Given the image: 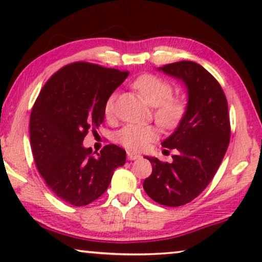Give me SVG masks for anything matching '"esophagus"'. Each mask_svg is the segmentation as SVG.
Here are the masks:
<instances>
[{
  "label": "esophagus",
  "mask_w": 262,
  "mask_h": 262,
  "mask_svg": "<svg viewBox=\"0 0 262 262\" xmlns=\"http://www.w3.org/2000/svg\"><path fill=\"white\" fill-rule=\"evenodd\" d=\"M139 157H141V156H139L138 154L127 151V159H128V160H131V161H132V160H137V159H139Z\"/></svg>",
  "instance_id": "obj_1"
}]
</instances>
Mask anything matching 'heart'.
Returning <instances> with one entry per match:
<instances>
[{"label":"heart","instance_id":"heart-1","mask_svg":"<svg viewBox=\"0 0 262 262\" xmlns=\"http://www.w3.org/2000/svg\"><path fill=\"white\" fill-rule=\"evenodd\" d=\"M134 88L142 98L154 106V117L160 126L171 128L180 123L186 113V102L179 96H173V87L169 82L156 75L146 74L134 81ZM117 95L111 94L105 103V114L111 118L114 113ZM157 138V130L151 125H126L118 131L117 141L132 151H142Z\"/></svg>","mask_w":262,"mask_h":262}]
</instances>
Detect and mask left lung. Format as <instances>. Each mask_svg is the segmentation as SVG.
I'll list each match as a JSON object with an SVG mask.
<instances>
[{
	"mask_svg": "<svg viewBox=\"0 0 262 262\" xmlns=\"http://www.w3.org/2000/svg\"><path fill=\"white\" fill-rule=\"evenodd\" d=\"M160 69L185 82L188 103L178 128L162 143L178 151L173 162L146 156L152 173L143 188L156 203L175 207L196 198L217 173L230 142V118L221 84L198 63L181 60Z\"/></svg>",
	"mask_w": 262,
	"mask_h": 262,
	"instance_id": "1",
	"label": "left lung"
}]
</instances>
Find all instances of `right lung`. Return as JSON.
Returning <instances> with one entry per match:
<instances>
[{"instance_id": "obj_1", "label": "right lung", "mask_w": 262, "mask_h": 262, "mask_svg": "<svg viewBox=\"0 0 262 262\" xmlns=\"http://www.w3.org/2000/svg\"><path fill=\"white\" fill-rule=\"evenodd\" d=\"M128 71L88 62L60 68L46 81L30 118L31 148L48 187L74 206H84L106 192L113 171L126 161V151L108 144L92 152L82 145L105 118L108 96Z\"/></svg>"}]
</instances>
